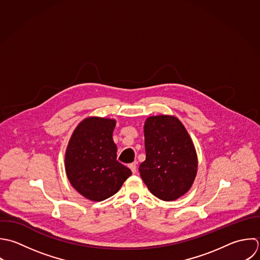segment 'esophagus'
<instances>
[{"label": "esophagus", "instance_id": "obj_1", "mask_svg": "<svg viewBox=\"0 0 260 260\" xmlns=\"http://www.w3.org/2000/svg\"><path fill=\"white\" fill-rule=\"evenodd\" d=\"M128 167H129V169L132 170L133 174H136V172H137V163H136V162H135V163H132V164L128 165Z\"/></svg>", "mask_w": 260, "mask_h": 260}]
</instances>
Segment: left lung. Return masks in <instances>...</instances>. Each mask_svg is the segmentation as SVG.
<instances>
[{"label": "left lung", "instance_id": "obj_1", "mask_svg": "<svg viewBox=\"0 0 260 260\" xmlns=\"http://www.w3.org/2000/svg\"><path fill=\"white\" fill-rule=\"evenodd\" d=\"M146 160L139 171L149 190L171 202L191 187L198 157L193 143L180 120L170 115L151 116L145 122Z\"/></svg>", "mask_w": 260, "mask_h": 260}]
</instances>
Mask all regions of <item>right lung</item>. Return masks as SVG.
I'll list each match as a JSON object with an SVG mask.
<instances>
[{"label":"right lung","mask_w":260,"mask_h":260,"mask_svg":"<svg viewBox=\"0 0 260 260\" xmlns=\"http://www.w3.org/2000/svg\"><path fill=\"white\" fill-rule=\"evenodd\" d=\"M114 119L89 117L75 129L66 152V172L84 198L101 202L115 194L132 171L116 160Z\"/></svg>","instance_id":"add662e5"}]
</instances>
